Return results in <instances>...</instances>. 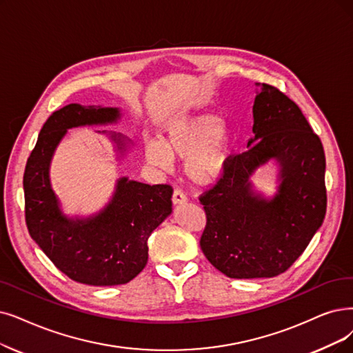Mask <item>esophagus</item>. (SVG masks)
Wrapping results in <instances>:
<instances>
[{"label":"esophagus","mask_w":353,"mask_h":353,"mask_svg":"<svg viewBox=\"0 0 353 353\" xmlns=\"http://www.w3.org/2000/svg\"><path fill=\"white\" fill-rule=\"evenodd\" d=\"M172 203L174 204H184V203H187V195L182 192L181 190H175L174 191V194H172Z\"/></svg>","instance_id":"esophagus-1"}]
</instances>
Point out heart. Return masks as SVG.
<instances>
[{"instance_id":"heart-1","label":"heart","mask_w":353,"mask_h":353,"mask_svg":"<svg viewBox=\"0 0 353 353\" xmlns=\"http://www.w3.org/2000/svg\"><path fill=\"white\" fill-rule=\"evenodd\" d=\"M233 145V133L213 112L172 123L162 142L148 140L145 157L153 166L169 168L171 158L187 159V176L200 185L213 184L225 171Z\"/></svg>"}]
</instances>
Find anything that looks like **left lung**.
<instances>
[{"label":"left lung","mask_w":353,"mask_h":353,"mask_svg":"<svg viewBox=\"0 0 353 353\" xmlns=\"http://www.w3.org/2000/svg\"><path fill=\"white\" fill-rule=\"evenodd\" d=\"M253 137L200 196L207 224L201 250L229 278H272L300 258L326 216V157L300 107L268 83H256ZM280 166L272 199L252 191L251 174L268 160Z\"/></svg>","instance_id":"obj_1"}]
</instances>
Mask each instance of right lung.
<instances>
[{"instance_id": "right-lung-1", "label": "right lung", "mask_w": 353, "mask_h": 353, "mask_svg": "<svg viewBox=\"0 0 353 353\" xmlns=\"http://www.w3.org/2000/svg\"><path fill=\"white\" fill-rule=\"evenodd\" d=\"M117 120L120 110L112 107L69 104L54 111L39 133L23 176L26 224L32 239L59 271L94 287L128 284L142 272L149 236L172 213L171 185H149L128 176L117 181L112 199L100 213L87 219L62 213L49 178L56 146L68 129ZM110 137L120 152L125 150L128 139L117 133Z\"/></svg>"}]
</instances>
